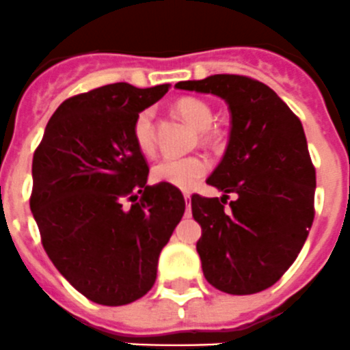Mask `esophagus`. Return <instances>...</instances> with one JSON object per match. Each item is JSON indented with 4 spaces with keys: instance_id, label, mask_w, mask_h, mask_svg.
I'll list each match as a JSON object with an SVG mask.
<instances>
[{
    "instance_id": "obj_1",
    "label": "esophagus",
    "mask_w": 350,
    "mask_h": 350,
    "mask_svg": "<svg viewBox=\"0 0 350 350\" xmlns=\"http://www.w3.org/2000/svg\"><path fill=\"white\" fill-rule=\"evenodd\" d=\"M183 197H185V202H187V213H190V193H183Z\"/></svg>"
}]
</instances>
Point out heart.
Wrapping results in <instances>:
<instances>
[{
  "instance_id": "b5f03b06",
  "label": "heart",
  "mask_w": 350,
  "mask_h": 350,
  "mask_svg": "<svg viewBox=\"0 0 350 350\" xmlns=\"http://www.w3.org/2000/svg\"><path fill=\"white\" fill-rule=\"evenodd\" d=\"M178 111L181 113L197 131H204V137H209L207 129L213 124V109L202 99L183 97L178 100ZM132 136L144 155L155 152V129H153V109L146 108L137 113ZM209 171V162L200 155L163 157L153 165L152 176L159 183H169L176 188L190 190L197 181Z\"/></svg>"
}]
</instances>
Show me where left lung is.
Wrapping results in <instances>:
<instances>
[{"mask_svg": "<svg viewBox=\"0 0 350 350\" xmlns=\"http://www.w3.org/2000/svg\"><path fill=\"white\" fill-rule=\"evenodd\" d=\"M176 89L218 96L230 109L225 155L207 178L223 197H191L204 277L228 295L263 291L297 260L314 221L316 169L301 122L253 78L213 75ZM228 193L238 198L225 210Z\"/></svg>", "mask_w": 350, "mask_h": 350, "instance_id": "left-lung-1", "label": "left lung"}]
</instances>
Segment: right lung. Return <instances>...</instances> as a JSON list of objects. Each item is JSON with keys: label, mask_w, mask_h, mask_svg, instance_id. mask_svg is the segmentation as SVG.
Wrapping results in <instances>:
<instances>
[{"label": "right lung", "mask_w": 350, "mask_h": 350, "mask_svg": "<svg viewBox=\"0 0 350 350\" xmlns=\"http://www.w3.org/2000/svg\"><path fill=\"white\" fill-rule=\"evenodd\" d=\"M167 90L120 81L71 97L34 152L31 211L43 247L66 281L99 305H127L152 289L160 251L185 213L178 188L148 187L132 136L137 113Z\"/></svg>", "instance_id": "1"}]
</instances>
